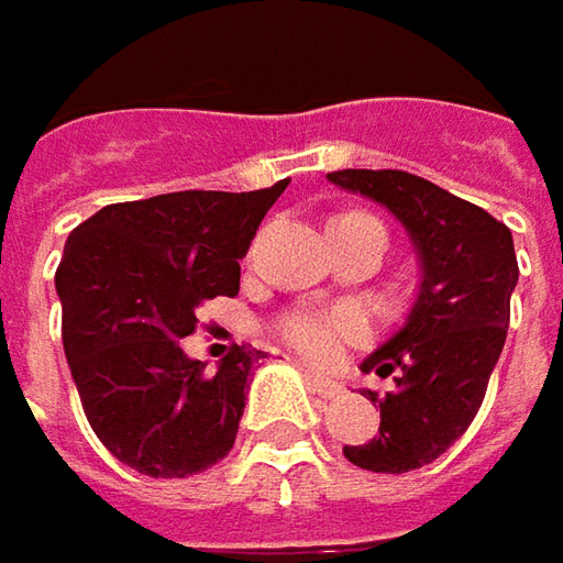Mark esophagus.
Wrapping results in <instances>:
<instances>
[{"label":"esophagus","mask_w":563,"mask_h":563,"mask_svg":"<svg viewBox=\"0 0 563 563\" xmlns=\"http://www.w3.org/2000/svg\"><path fill=\"white\" fill-rule=\"evenodd\" d=\"M306 378L308 384H311V390L318 394V397H324V400H330V397H340V384L333 378H324V375H318V372H311V368H306Z\"/></svg>","instance_id":"esophagus-1"}]
</instances>
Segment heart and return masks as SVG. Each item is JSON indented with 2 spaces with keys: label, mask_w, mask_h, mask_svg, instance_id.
Segmentation results:
<instances>
[{
  "label": "heart",
  "mask_w": 563,
  "mask_h": 563,
  "mask_svg": "<svg viewBox=\"0 0 563 563\" xmlns=\"http://www.w3.org/2000/svg\"><path fill=\"white\" fill-rule=\"evenodd\" d=\"M368 330V321L353 311V308H340V311H299L289 314L283 321V336L292 350H299L314 362H333L343 353L346 343L362 340Z\"/></svg>",
  "instance_id": "obj_1"
}]
</instances>
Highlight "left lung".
Instances as JSON below:
<instances>
[{"label": "left lung", "instance_id": "1", "mask_svg": "<svg viewBox=\"0 0 563 563\" xmlns=\"http://www.w3.org/2000/svg\"><path fill=\"white\" fill-rule=\"evenodd\" d=\"M328 179L390 210L419 257V296L404 328L362 362V372L397 384L384 397L368 390L380 406L378 438L343 448L362 470L409 473L476 419L520 277L514 235L488 210L404 169H336Z\"/></svg>", "mask_w": 563, "mask_h": 563}]
</instances>
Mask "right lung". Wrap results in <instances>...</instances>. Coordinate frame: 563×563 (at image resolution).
<instances>
[{
	"instance_id": "obj_1",
	"label": "right lung",
	"mask_w": 563,
	"mask_h": 563,
	"mask_svg": "<svg viewBox=\"0 0 563 563\" xmlns=\"http://www.w3.org/2000/svg\"><path fill=\"white\" fill-rule=\"evenodd\" d=\"M286 185L107 205L68 235L56 271L65 358L93 434L137 473L195 476L233 451L264 353L233 346L208 375L183 336L201 302L239 292V261Z\"/></svg>"
}]
</instances>
